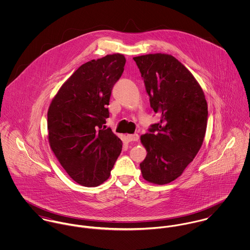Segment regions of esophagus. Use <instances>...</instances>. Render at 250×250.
I'll use <instances>...</instances> for the list:
<instances>
[{
	"instance_id": "34e87169",
	"label": "esophagus",
	"mask_w": 250,
	"mask_h": 250,
	"mask_svg": "<svg viewBox=\"0 0 250 250\" xmlns=\"http://www.w3.org/2000/svg\"><path fill=\"white\" fill-rule=\"evenodd\" d=\"M139 139H140V137H139L138 134H133V135H127L126 136V140L129 143H131V142H138Z\"/></svg>"
}]
</instances>
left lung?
Wrapping results in <instances>:
<instances>
[{"mask_svg":"<svg viewBox=\"0 0 250 250\" xmlns=\"http://www.w3.org/2000/svg\"><path fill=\"white\" fill-rule=\"evenodd\" d=\"M142 74L150 106L161 115L142 137L147 155L143 178L164 185L178 178L198 153L206 133L208 106L192 74L170 55L134 58Z\"/></svg>","mask_w":250,"mask_h":250,"instance_id":"left-lung-1","label":"left lung"}]
</instances>
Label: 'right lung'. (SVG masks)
Instances as JSON below:
<instances>
[{
    "label": "right lung",
    "mask_w": 250,
    "mask_h": 250,
    "mask_svg": "<svg viewBox=\"0 0 250 250\" xmlns=\"http://www.w3.org/2000/svg\"><path fill=\"white\" fill-rule=\"evenodd\" d=\"M123 55H107L80 66L62 84L48 110L50 146L78 184L105 182L122 150V142L106 128L111 90L124 71Z\"/></svg>",
    "instance_id": "right-lung-1"
}]
</instances>
